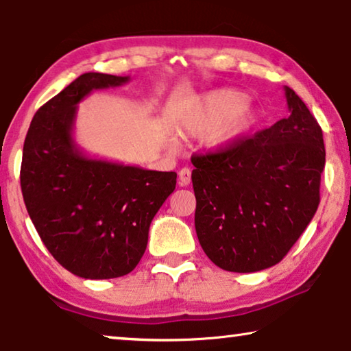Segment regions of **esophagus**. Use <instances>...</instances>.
<instances>
[{
	"instance_id": "esophagus-1",
	"label": "esophagus",
	"mask_w": 351,
	"mask_h": 351,
	"mask_svg": "<svg viewBox=\"0 0 351 351\" xmlns=\"http://www.w3.org/2000/svg\"><path fill=\"white\" fill-rule=\"evenodd\" d=\"M178 176H180L181 186H189L190 181H192V170H190L189 167H184V169L180 170Z\"/></svg>"
}]
</instances>
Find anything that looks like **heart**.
I'll return each mask as SVG.
<instances>
[{"instance_id": "b5f03b06", "label": "heart", "mask_w": 351, "mask_h": 351, "mask_svg": "<svg viewBox=\"0 0 351 351\" xmlns=\"http://www.w3.org/2000/svg\"><path fill=\"white\" fill-rule=\"evenodd\" d=\"M257 122L258 111L247 102L246 94L224 88L204 94L199 102L182 116L180 130L187 136L209 132V145L223 148L246 136ZM169 142L173 144V139Z\"/></svg>"}]
</instances>
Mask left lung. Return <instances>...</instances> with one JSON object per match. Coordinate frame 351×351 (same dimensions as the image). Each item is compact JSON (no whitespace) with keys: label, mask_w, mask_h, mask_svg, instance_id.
<instances>
[{"label":"left lung","mask_w":351,"mask_h":351,"mask_svg":"<svg viewBox=\"0 0 351 351\" xmlns=\"http://www.w3.org/2000/svg\"><path fill=\"white\" fill-rule=\"evenodd\" d=\"M285 96L287 119L192 158L195 229L207 257L224 271L277 265L317 210L322 128L291 88Z\"/></svg>","instance_id":"1"}]
</instances>
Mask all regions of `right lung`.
Segmentation results:
<instances>
[{"mask_svg":"<svg viewBox=\"0 0 351 351\" xmlns=\"http://www.w3.org/2000/svg\"><path fill=\"white\" fill-rule=\"evenodd\" d=\"M130 77L85 73L35 112L23 147L21 192L41 241L64 269L102 280L132 272L175 171L88 158L73 138L77 104Z\"/></svg>","mask_w":351,"mask_h":351,"instance_id":"add662e5","label":"right lung"}]
</instances>
